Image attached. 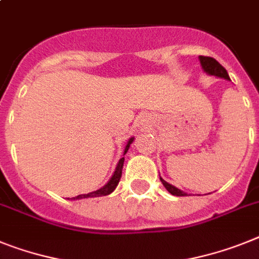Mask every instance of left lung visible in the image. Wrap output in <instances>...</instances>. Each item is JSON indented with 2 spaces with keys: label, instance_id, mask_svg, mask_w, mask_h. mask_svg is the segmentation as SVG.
I'll list each match as a JSON object with an SVG mask.
<instances>
[{
  "label": "left lung",
  "instance_id": "8db88e82",
  "mask_svg": "<svg viewBox=\"0 0 259 259\" xmlns=\"http://www.w3.org/2000/svg\"><path fill=\"white\" fill-rule=\"evenodd\" d=\"M199 60H200V64L203 67L204 72H207L208 75H213L217 76V77H221V79H229V75H228L227 69L224 68L221 66L220 63L217 62L216 59L213 58H210V56H199ZM160 182L163 183V186L166 187V190L171 193V195H175V196H186L187 193L183 192V191H180L179 188L177 187H174L172 184L167 183L166 180H163L160 178Z\"/></svg>",
  "mask_w": 259,
  "mask_h": 259
}]
</instances>
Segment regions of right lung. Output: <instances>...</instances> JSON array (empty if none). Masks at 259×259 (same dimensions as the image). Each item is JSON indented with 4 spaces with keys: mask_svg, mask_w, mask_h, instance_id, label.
Here are the masks:
<instances>
[{
    "mask_svg": "<svg viewBox=\"0 0 259 259\" xmlns=\"http://www.w3.org/2000/svg\"><path fill=\"white\" fill-rule=\"evenodd\" d=\"M133 141H134V137H132V138H130V140L127 141V143H126V146H125V150H123V155H125V154L127 153V150H129L130 145L133 143ZM123 160H125V158H121V159L118 160V163H117L116 170H114V172H113L112 178H110L109 182H108V183H106L105 186L103 187V188H100V190H97V191H93V192L82 193V195H77V196L72 197V199H71V200L93 199V197L106 196V195H109V193H112L113 191L116 190V187L118 186V183H119V179H121V177H122Z\"/></svg>",
    "mask_w": 259,
    "mask_h": 259,
    "instance_id": "right-lung-1",
    "label": "right lung"
}]
</instances>
